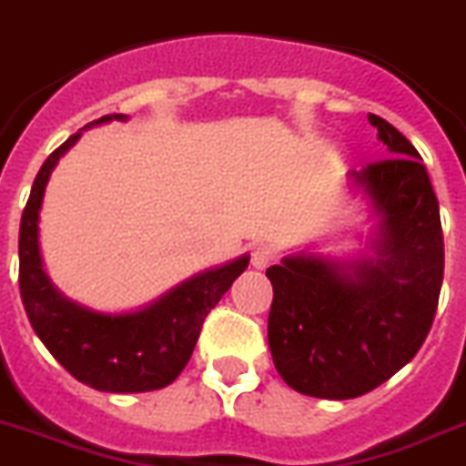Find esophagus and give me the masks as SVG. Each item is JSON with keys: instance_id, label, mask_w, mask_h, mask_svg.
<instances>
[{"instance_id": "1", "label": "esophagus", "mask_w": 466, "mask_h": 466, "mask_svg": "<svg viewBox=\"0 0 466 466\" xmlns=\"http://www.w3.org/2000/svg\"><path fill=\"white\" fill-rule=\"evenodd\" d=\"M272 256H275V251H272L270 244H258L253 246V253H251V266L256 268V270H263V268L270 266Z\"/></svg>"}]
</instances>
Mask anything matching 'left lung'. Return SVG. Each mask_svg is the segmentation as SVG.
Segmentation results:
<instances>
[{
	"mask_svg": "<svg viewBox=\"0 0 466 466\" xmlns=\"http://www.w3.org/2000/svg\"><path fill=\"white\" fill-rule=\"evenodd\" d=\"M390 157L347 174L370 208L364 251L289 253L272 282L268 342L289 388L320 400L366 395L407 366L441 297L442 229L421 155L392 124L369 115Z\"/></svg>",
	"mask_w": 466,
	"mask_h": 466,
	"instance_id": "1",
	"label": "left lung"
}]
</instances>
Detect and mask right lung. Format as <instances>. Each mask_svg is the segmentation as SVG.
Returning <instances> with one entry per match:
<instances>
[{
    "label": "right lung",
    "mask_w": 466,
    "mask_h": 466,
    "mask_svg": "<svg viewBox=\"0 0 466 466\" xmlns=\"http://www.w3.org/2000/svg\"><path fill=\"white\" fill-rule=\"evenodd\" d=\"M127 122L100 116L49 155L37 172L18 232V285L33 330L76 380L100 392L160 390L179 376L198 342L200 325L222 294L248 268V253L208 268L134 311H96L64 297L49 279L40 253V208L56 162L97 124Z\"/></svg>",
    "instance_id": "add662e5"
}]
</instances>
